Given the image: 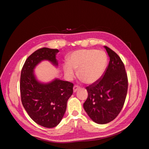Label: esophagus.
Wrapping results in <instances>:
<instances>
[{
    "label": "esophagus",
    "instance_id": "1",
    "mask_svg": "<svg viewBox=\"0 0 149 149\" xmlns=\"http://www.w3.org/2000/svg\"><path fill=\"white\" fill-rule=\"evenodd\" d=\"M80 88V86H79L78 85H74V87H73V91L74 92H76V91H77V90H78Z\"/></svg>",
    "mask_w": 149,
    "mask_h": 149
}]
</instances>
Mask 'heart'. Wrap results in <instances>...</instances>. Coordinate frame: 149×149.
I'll list each match as a JSON object with an SVG mask.
<instances>
[{"label": "heart", "instance_id": "1", "mask_svg": "<svg viewBox=\"0 0 149 149\" xmlns=\"http://www.w3.org/2000/svg\"><path fill=\"white\" fill-rule=\"evenodd\" d=\"M107 56L104 52L94 49L75 51L69 56L68 63L63 66L65 74L73 77L74 69L78 68V76L84 82L91 84L100 79L104 73Z\"/></svg>", "mask_w": 149, "mask_h": 149}]
</instances>
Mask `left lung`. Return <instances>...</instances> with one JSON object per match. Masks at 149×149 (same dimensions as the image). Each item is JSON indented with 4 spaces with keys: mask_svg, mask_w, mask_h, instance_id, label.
Wrapping results in <instances>:
<instances>
[{
    "mask_svg": "<svg viewBox=\"0 0 149 149\" xmlns=\"http://www.w3.org/2000/svg\"><path fill=\"white\" fill-rule=\"evenodd\" d=\"M110 57L102 77L86 88L88 93L84 109L94 122L107 124L119 115L124 106L128 89V78L120 58L104 47Z\"/></svg>",
    "mask_w": 149,
    "mask_h": 149,
    "instance_id": "left-lung-1",
    "label": "left lung"
}]
</instances>
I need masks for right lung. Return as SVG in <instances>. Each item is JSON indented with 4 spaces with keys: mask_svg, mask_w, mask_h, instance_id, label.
Returning a JSON list of instances; mask_svg holds the SVG:
<instances>
[{
    "mask_svg": "<svg viewBox=\"0 0 149 149\" xmlns=\"http://www.w3.org/2000/svg\"><path fill=\"white\" fill-rule=\"evenodd\" d=\"M57 49L42 48L30 55L22 67L20 90L25 111L36 123L52 128L60 123L66 109L67 101L73 93V83L55 79L48 84L38 82L33 69L44 60L58 65Z\"/></svg>",
    "mask_w": 149,
    "mask_h": 149,
    "instance_id": "add662e5",
    "label": "right lung"
}]
</instances>
